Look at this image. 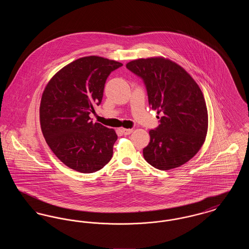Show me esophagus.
<instances>
[{
	"mask_svg": "<svg viewBox=\"0 0 249 249\" xmlns=\"http://www.w3.org/2000/svg\"><path fill=\"white\" fill-rule=\"evenodd\" d=\"M132 131H133L132 129H122V132H123L125 135H129Z\"/></svg>",
	"mask_w": 249,
	"mask_h": 249,
	"instance_id": "34e87169",
	"label": "esophagus"
}]
</instances>
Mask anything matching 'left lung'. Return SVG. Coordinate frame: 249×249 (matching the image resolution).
<instances>
[{
    "instance_id": "8db88e82",
    "label": "left lung",
    "mask_w": 249,
    "mask_h": 249,
    "mask_svg": "<svg viewBox=\"0 0 249 249\" xmlns=\"http://www.w3.org/2000/svg\"><path fill=\"white\" fill-rule=\"evenodd\" d=\"M126 67L143 80L149 107L162 113L158 128L149 130L144 160L162 171L185 164L207 134V107L200 87L183 67L163 57L134 59Z\"/></svg>"
}]
</instances>
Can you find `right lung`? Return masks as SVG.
I'll return each mask as SVG.
<instances>
[{"instance_id":"1","label":"right lung","mask_w":249,"mask_h":249,"mask_svg":"<svg viewBox=\"0 0 249 249\" xmlns=\"http://www.w3.org/2000/svg\"><path fill=\"white\" fill-rule=\"evenodd\" d=\"M119 61L98 56L75 59L48 82L40 104V124L48 146L61 162L90 174L110 161L115 130L90 120L102 103L105 84Z\"/></svg>"}]
</instances>
